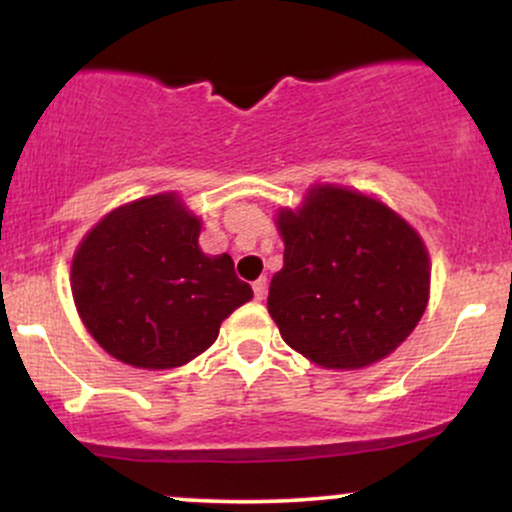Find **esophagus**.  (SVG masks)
Returning a JSON list of instances; mask_svg holds the SVG:
<instances>
[{
	"mask_svg": "<svg viewBox=\"0 0 512 512\" xmlns=\"http://www.w3.org/2000/svg\"><path fill=\"white\" fill-rule=\"evenodd\" d=\"M252 291H255V298L257 301H264V298H267V279H257L255 284H252Z\"/></svg>",
	"mask_w": 512,
	"mask_h": 512,
	"instance_id": "34e87169",
	"label": "esophagus"
}]
</instances>
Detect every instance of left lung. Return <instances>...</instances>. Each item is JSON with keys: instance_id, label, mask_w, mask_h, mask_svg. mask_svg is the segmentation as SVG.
I'll use <instances>...</instances> for the list:
<instances>
[{"instance_id": "1", "label": "left lung", "mask_w": 512, "mask_h": 512, "mask_svg": "<svg viewBox=\"0 0 512 512\" xmlns=\"http://www.w3.org/2000/svg\"><path fill=\"white\" fill-rule=\"evenodd\" d=\"M284 267L267 308L284 342L322 368L370 366L424 315L431 264L419 233L378 199L315 185L281 209Z\"/></svg>"}]
</instances>
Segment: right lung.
I'll return each mask as SVG.
<instances>
[{
  "label": "right lung",
  "mask_w": 512,
  "mask_h": 512,
  "mask_svg": "<svg viewBox=\"0 0 512 512\" xmlns=\"http://www.w3.org/2000/svg\"><path fill=\"white\" fill-rule=\"evenodd\" d=\"M202 223L175 192L110 211L72 260L76 310L91 337L134 368L166 370L207 351L252 298L231 255H204Z\"/></svg>",
  "instance_id": "obj_1"
}]
</instances>
